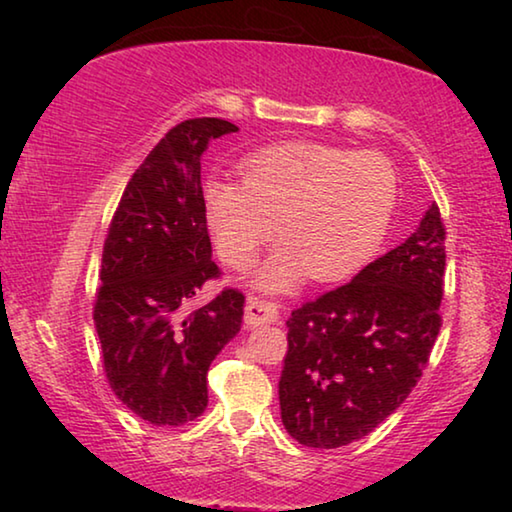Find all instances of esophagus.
<instances>
[{
  "label": "esophagus",
  "mask_w": 512,
  "mask_h": 512,
  "mask_svg": "<svg viewBox=\"0 0 512 512\" xmlns=\"http://www.w3.org/2000/svg\"><path fill=\"white\" fill-rule=\"evenodd\" d=\"M277 318H280V309H277L275 302H268L262 298H248L246 314H244L248 327L277 323Z\"/></svg>",
  "instance_id": "obj_1"
}]
</instances>
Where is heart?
I'll list each match as a JSON object with an SVG mask.
<instances>
[{
    "label": "heart",
    "mask_w": 512,
    "mask_h": 512,
    "mask_svg": "<svg viewBox=\"0 0 512 512\" xmlns=\"http://www.w3.org/2000/svg\"><path fill=\"white\" fill-rule=\"evenodd\" d=\"M239 171L241 183L207 180L203 212L216 253L232 268L253 264L280 230L284 241L253 273L257 289L293 291L307 275L345 280L384 246L400 194L384 153L282 142L250 153Z\"/></svg>",
    "instance_id": "b5f03b06"
}]
</instances>
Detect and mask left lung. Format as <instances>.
Listing matches in <instances>:
<instances>
[{"label":"left lung","instance_id":"1","mask_svg":"<svg viewBox=\"0 0 512 512\" xmlns=\"http://www.w3.org/2000/svg\"><path fill=\"white\" fill-rule=\"evenodd\" d=\"M443 275L445 225L431 203L404 244L291 311L280 377L291 438L314 449L350 445L409 397L443 325Z\"/></svg>","mask_w":512,"mask_h":512}]
</instances>
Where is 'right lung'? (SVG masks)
I'll use <instances>...</instances> for the list:
<instances>
[{"label":"right lung","mask_w":512,"mask_h":512,"mask_svg":"<svg viewBox=\"0 0 512 512\" xmlns=\"http://www.w3.org/2000/svg\"><path fill=\"white\" fill-rule=\"evenodd\" d=\"M225 119L173 126L137 167L112 216L101 259L94 325L108 384L121 404L155 427H180L207 406V370L235 339L244 293L225 289L185 314L219 275L203 212L201 158Z\"/></svg>","instance_id":"add662e5"}]
</instances>
